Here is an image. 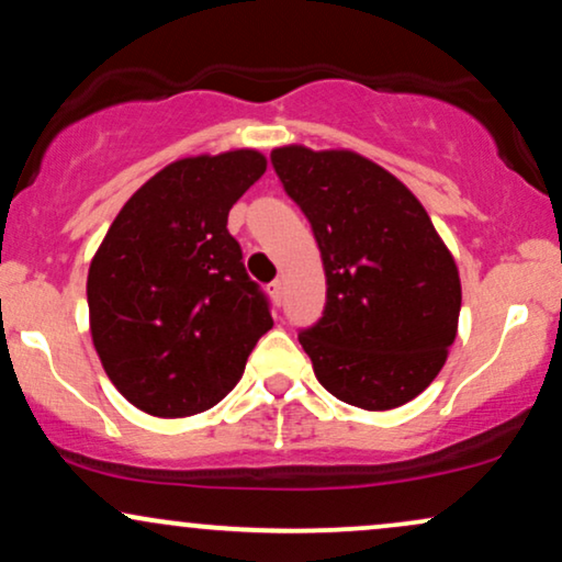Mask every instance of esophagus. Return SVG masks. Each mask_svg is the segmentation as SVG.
<instances>
[{"label": "esophagus", "mask_w": 562, "mask_h": 562, "mask_svg": "<svg viewBox=\"0 0 562 562\" xmlns=\"http://www.w3.org/2000/svg\"><path fill=\"white\" fill-rule=\"evenodd\" d=\"M282 290H285V285H282V280H274L272 285H269V293H272L274 301H282Z\"/></svg>", "instance_id": "obj_1"}]
</instances>
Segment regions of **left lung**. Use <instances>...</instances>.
<instances>
[{
    "label": "left lung",
    "mask_w": 562,
    "mask_h": 562,
    "mask_svg": "<svg viewBox=\"0 0 562 562\" xmlns=\"http://www.w3.org/2000/svg\"><path fill=\"white\" fill-rule=\"evenodd\" d=\"M274 172L314 229L327 306L299 335L337 401L390 411L422 395L458 335L461 277L427 209L384 167L301 144L272 151Z\"/></svg>",
    "instance_id": "1"
}]
</instances>
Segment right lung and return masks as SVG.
I'll return each mask as SVG.
<instances>
[{"label":"right lung","mask_w":562,"mask_h":562,"mask_svg":"<svg viewBox=\"0 0 562 562\" xmlns=\"http://www.w3.org/2000/svg\"><path fill=\"white\" fill-rule=\"evenodd\" d=\"M267 172L256 148L167 165L135 191L88 267V324L106 376L159 418L212 408L238 384L272 314L227 233Z\"/></svg>","instance_id":"obj_1"}]
</instances>
